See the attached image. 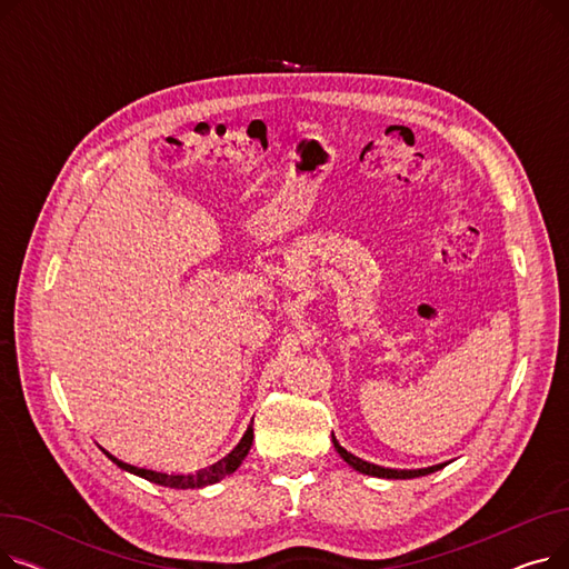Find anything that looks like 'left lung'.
Segmentation results:
<instances>
[{"label":"left lung","mask_w":569,"mask_h":569,"mask_svg":"<svg viewBox=\"0 0 569 569\" xmlns=\"http://www.w3.org/2000/svg\"><path fill=\"white\" fill-rule=\"evenodd\" d=\"M332 442H335L337 452L341 455V459H343L348 466H352L355 470H360V472H365V475H373V477H387V480H412V477H422V475L436 472V470H440V468L445 466V463H438V466H429V468H420V470H395V468H382V466L369 463V461H365V459H360V457H355V455L346 452L343 447L339 445V440L335 438V433H332Z\"/></svg>","instance_id":"left-lung-1"}]
</instances>
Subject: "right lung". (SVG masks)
<instances>
[{
	"mask_svg": "<svg viewBox=\"0 0 569 569\" xmlns=\"http://www.w3.org/2000/svg\"><path fill=\"white\" fill-rule=\"evenodd\" d=\"M251 442H253V422L249 425L247 433L242 436V440H239V445L234 447V450L221 459L219 463L209 466L204 470H198L193 475H168V472H157V470H147V468H138V466H131V463H124L119 461L117 457H112L110 452H106V457L117 463L122 470H129L138 477H144V480L154 482V485H161V487H170V489H200V487H207V485H214L219 480H223L226 475L234 472L239 466H242V461L247 459L249 450H251Z\"/></svg>",
	"mask_w": 569,
	"mask_h": 569,
	"instance_id": "1",
	"label": "right lung"
}]
</instances>
